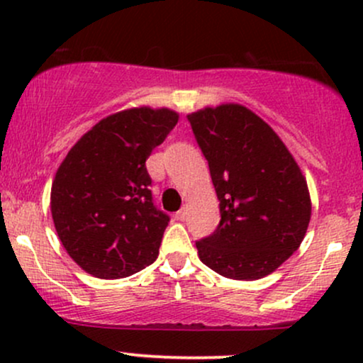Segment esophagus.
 <instances>
[{
	"label": "esophagus",
	"instance_id": "1",
	"mask_svg": "<svg viewBox=\"0 0 363 363\" xmlns=\"http://www.w3.org/2000/svg\"><path fill=\"white\" fill-rule=\"evenodd\" d=\"M186 218H187V210H186V208H181V210L177 211V220H181V222H184Z\"/></svg>",
	"mask_w": 363,
	"mask_h": 363
}]
</instances>
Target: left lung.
Instances as JSON below:
<instances>
[{"mask_svg":"<svg viewBox=\"0 0 363 363\" xmlns=\"http://www.w3.org/2000/svg\"><path fill=\"white\" fill-rule=\"evenodd\" d=\"M220 201L218 227L198 240L201 262L232 280H259L298 249L311 222V196L289 148L240 104L187 116Z\"/></svg>","mask_w":363,"mask_h":363,"instance_id":"obj_1","label":"left lung"}]
</instances>
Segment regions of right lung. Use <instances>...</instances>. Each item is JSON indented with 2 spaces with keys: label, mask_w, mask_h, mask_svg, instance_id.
Returning <instances> with one entry per match:
<instances>
[{
  "label": "right lung",
  "mask_w": 363,
  "mask_h": 363,
  "mask_svg": "<svg viewBox=\"0 0 363 363\" xmlns=\"http://www.w3.org/2000/svg\"><path fill=\"white\" fill-rule=\"evenodd\" d=\"M177 112L133 107L99 121L61 162L51 213L69 257L102 280L138 273L158 256L169 215L153 205L145 162Z\"/></svg>",
  "instance_id": "obj_1"
}]
</instances>
